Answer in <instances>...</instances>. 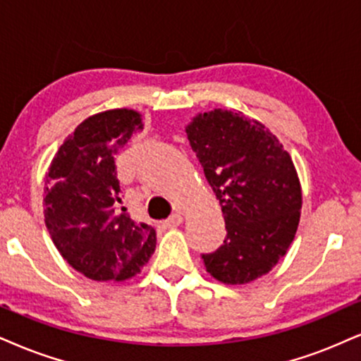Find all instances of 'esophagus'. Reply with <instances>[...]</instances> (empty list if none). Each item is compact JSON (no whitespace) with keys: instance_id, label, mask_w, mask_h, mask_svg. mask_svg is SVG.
I'll list each match as a JSON object with an SVG mask.
<instances>
[{"instance_id":"1","label":"esophagus","mask_w":361,"mask_h":361,"mask_svg":"<svg viewBox=\"0 0 361 361\" xmlns=\"http://www.w3.org/2000/svg\"><path fill=\"white\" fill-rule=\"evenodd\" d=\"M182 221H184V217H182L180 212H177V214H172L169 219L166 221V226L167 228H177V226L182 224Z\"/></svg>"}]
</instances>
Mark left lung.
<instances>
[{
  "label": "left lung",
  "instance_id": "obj_1",
  "mask_svg": "<svg viewBox=\"0 0 361 361\" xmlns=\"http://www.w3.org/2000/svg\"><path fill=\"white\" fill-rule=\"evenodd\" d=\"M224 214V244L202 255L207 273L224 284H246L286 255L300 224L303 194L281 142L243 112L214 109L185 127Z\"/></svg>",
  "mask_w": 361,
  "mask_h": 361
}]
</instances>
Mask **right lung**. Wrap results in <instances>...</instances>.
I'll return each instance as SVG.
<instances>
[{"mask_svg": "<svg viewBox=\"0 0 361 361\" xmlns=\"http://www.w3.org/2000/svg\"><path fill=\"white\" fill-rule=\"evenodd\" d=\"M142 115L114 109L83 120L60 145L44 179V224L61 257L93 281H126L155 251L152 226L120 207L115 155Z\"/></svg>", "mask_w": 361, "mask_h": 361, "instance_id": "1", "label": "right lung"}]
</instances>
